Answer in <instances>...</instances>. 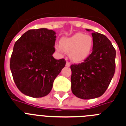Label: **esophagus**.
<instances>
[{
    "instance_id": "1",
    "label": "esophagus",
    "mask_w": 126,
    "mask_h": 126,
    "mask_svg": "<svg viewBox=\"0 0 126 126\" xmlns=\"http://www.w3.org/2000/svg\"><path fill=\"white\" fill-rule=\"evenodd\" d=\"M66 66H67V67H69V66H70V63L69 62H66Z\"/></svg>"
}]
</instances>
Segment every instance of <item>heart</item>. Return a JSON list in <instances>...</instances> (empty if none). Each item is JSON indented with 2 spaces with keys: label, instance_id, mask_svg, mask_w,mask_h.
Returning <instances> with one entry per match:
<instances>
[{
  "label": "heart",
  "instance_id": "b5f03b06",
  "mask_svg": "<svg viewBox=\"0 0 126 126\" xmlns=\"http://www.w3.org/2000/svg\"><path fill=\"white\" fill-rule=\"evenodd\" d=\"M60 45H56V49H62L69 53L70 58L75 62H80L86 60L91 52L93 39L89 35L77 33L70 37H63L60 40Z\"/></svg>",
  "mask_w": 126,
  "mask_h": 126
}]
</instances>
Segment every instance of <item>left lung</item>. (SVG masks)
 Listing matches in <instances>:
<instances>
[{
    "instance_id": "1",
    "label": "left lung",
    "mask_w": 126,
    "mask_h": 126,
    "mask_svg": "<svg viewBox=\"0 0 126 126\" xmlns=\"http://www.w3.org/2000/svg\"><path fill=\"white\" fill-rule=\"evenodd\" d=\"M92 36L91 54L83 63L70 66L72 91L77 98L84 99H93L103 94L115 70L116 51L110 40L96 32L92 33Z\"/></svg>"
}]
</instances>
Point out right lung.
Segmentation results:
<instances>
[{
	"label": "right lung",
	"mask_w": 126,
	"mask_h": 126,
	"mask_svg": "<svg viewBox=\"0 0 126 126\" xmlns=\"http://www.w3.org/2000/svg\"><path fill=\"white\" fill-rule=\"evenodd\" d=\"M56 32L47 28L28 30L15 42L10 68L22 93L41 98L51 92L54 79L65 66L64 59L56 60Z\"/></svg>",
	"instance_id": "right-lung-1"
}]
</instances>
